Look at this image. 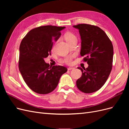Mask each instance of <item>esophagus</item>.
I'll use <instances>...</instances> for the list:
<instances>
[{
    "label": "esophagus",
    "mask_w": 129,
    "mask_h": 129,
    "mask_svg": "<svg viewBox=\"0 0 129 129\" xmlns=\"http://www.w3.org/2000/svg\"><path fill=\"white\" fill-rule=\"evenodd\" d=\"M74 69V68H73V67H69V68H68V71H71V70Z\"/></svg>",
    "instance_id": "esophagus-1"
}]
</instances>
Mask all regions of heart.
<instances>
[{
	"instance_id": "obj_1",
	"label": "heart",
	"mask_w": 129,
	"mask_h": 129,
	"mask_svg": "<svg viewBox=\"0 0 129 129\" xmlns=\"http://www.w3.org/2000/svg\"><path fill=\"white\" fill-rule=\"evenodd\" d=\"M65 38H66V41H67L68 43L70 41H71L73 39H74L76 38V37L71 33H68L66 34ZM74 57V55L66 56L63 58V61L66 64H71L73 63V58Z\"/></svg>"
}]
</instances>
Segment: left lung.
Returning a JSON list of instances; mask_svg holds the SVG:
<instances>
[{
  "label": "left lung",
  "instance_id": "1",
  "mask_svg": "<svg viewBox=\"0 0 129 129\" xmlns=\"http://www.w3.org/2000/svg\"><path fill=\"white\" fill-rule=\"evenodd\" d=\"M73 27L79 29L81 39L80 54L88 64L86 69L77 68L82 75L76 81V86L84 93L95 92L104 84L111 71L113 45L106 33L98 26L81 24Z\"/></svg>",
  "mask_w": 129,
  "mask_h": 129
}]
</instances>
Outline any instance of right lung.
Here are the masks:
<instances>
[{
    "mask_svg": "<svg viewBox=\"0 0 129 129\" xmlns=\"http://www.w3.org/2000/svg\"><path fill=\"white\" fill-rule=\"evenodd\" d=\"M65 27L42 26L30 30L22 39L19 47V69L28 87L39 94H47L55 89L67 68L50 66L44 58L51 55L53 40L56 41Z\"/></svg>",
    "mask_w": 129,
    "mask_h": 129,
    "instance_id": "right-lung-1",
    "label": "right lung"
}]
</instances>
